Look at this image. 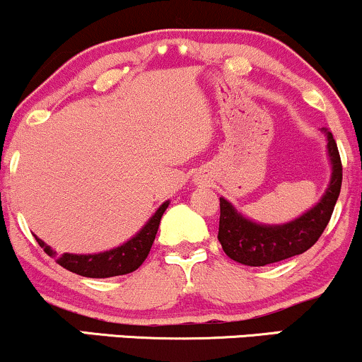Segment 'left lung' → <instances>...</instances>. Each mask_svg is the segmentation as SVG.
Listing matches in <instances>:
<instances>
[{
  "label": "left lung",
  "instance_id": "left-lung-1",
  "mask_svg": "<svg viewBox=\"0 0 362 362\" xmlns=\"http://www.w3.org/2000/svg\"><path fill=\"white\" fill-rule=\"evenodd\" d=\"M327 134L328 158L332 163V177L322 199L296 218L286 224H260L245 218L235 209L230 201L219 197V231L218 240L224 253L235 262L250 267L274 264L300 255L313 247L330 221L342 187V161L334 136L323 127Z\"/></svg>",
  "mask_w": 362,
  "mask_h": 362
}]
</instances>
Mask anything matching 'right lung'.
<instances>
[{
	"label": "right lung",
	"instance_id": "1",
	"mask_svg": "<svg viewBox=\"0 0 362 362\" xmlns=\"http://www.w3.org/2000/svg\"><path fill=\"white\" fill-rule=\"evenodd\" d=\"M168 204L170 202L167 201L158 207L156 213L149 218V221L131 240H127L120 247L112 248V250L107 252L88 253V255H76V253H62V255H57L42 240L37 238V236L35 240L44 248V252L47 255L56 257V262L61 267L68 269V271L78 274V276L95 277V279L124 276V274L134 272L146 260L148 253L151 250V245L155 242L161 216L167 211Z\"/></svg>",
	"mask_w": 362,
	"mask_h": 362
}]
</instances>
